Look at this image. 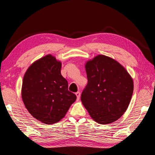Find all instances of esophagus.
<instances>
[{
    "instance_id": "1",
    "label": "esophagus",
    "mask_w": 155,
    "mask_h": 155,
    "mask_svg": "<svg viewBox=\"0 0 155 155\" xmlns=\"http://www.w3.org/2000/svg\"><path fill=\"white\" fill-rule=\"evenodd\" d=\"M76 96H77V100H79V98H80V92H77L76 93Z\"/></svg>"
}]
</instances>
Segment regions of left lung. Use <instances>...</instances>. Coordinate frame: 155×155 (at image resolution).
Instances as JSON below:
<instances>
[{
    "label": "left lung",
    "mask_w": 155,
    "mask_h": 155,
    "mask_svg": "<svg viewBox=\"0 0 155 155\" xmlns=\"http://www.w3.org/2000/svg\"><path fill=\"white\" fill-rule=\"evenodd\" d=\"M88 83L81 96L91 118L105 125L119 119L129 105L133 81L115 60L99 55L85 65Z\"/></svg>",
    "instance_id": "obj_1"
}]
</instances>
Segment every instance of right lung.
Segmentation results:
<instances>
[{
	"label": "right lung",
	"mask_w": 155,
	"mask_h": 155,
	"mask_svg": "<svg viewBox=\"0 0 155 155\" xmlns=\"http://www.w3.org/2000/svg\"><path fill=\"white\" fill-rule=\"evenodd\" d=\"M61 63L47 55L27 70L22 85V98L28 112L45 124L57 123L66 114L76 96L61 74Z\"/></svg>",
	"instance_id": "obj_1"
}]
</instances>
